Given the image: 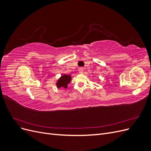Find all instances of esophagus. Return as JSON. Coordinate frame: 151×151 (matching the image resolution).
Instances as JSON below:
<instances>
[{
  "label": "esophagus",
  "instance_id": "34e87169",
  "mask_svg": "<svg viewBox=\"0 0 151 151\" xmlns=\"http://www.w3.org/2000/svg\"><path fill=\"white\" fill-rule=\"evenodd\" d=\"M78 71H79V72L80 73V74H82V73H83V71H84L83 68H82V67H80V68H79Z\"/></svg>",
  "mask_w": 151,
  "mask_h": 151
}]
</instances>
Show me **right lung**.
Returning a JSON list of instances; mask_svg holds the SVG:
<instances>
[{
  "label": "right lung",
  "instance_id": "add662e5",
  "mask_svg": "<svg viewBox=\"0 0 151 151\" xmlns=\"http://www.w3.org/2000/svg\"><path fill=\"white\" fill-rule=\"evenodd\" d=\"M71 81V76L70 75H63L58 79L57 83V88H67V85Z\"/></svg>",
  "mask_w": 151,
  "mask_h": 151
}]
</instances>
